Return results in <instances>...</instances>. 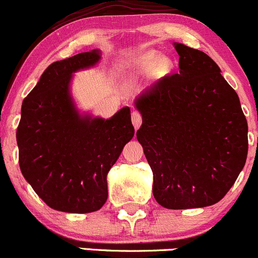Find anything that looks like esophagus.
I'll return each instance as SVG.
<instances>
[{
    "label": "esophagus",
    "instance_id": "34e87169",
    "mask_svg": "<svg viewBox=\"0 0 258 258\" xmlns=\"http://www.w3.org/2000/svg\"><path fill=\"white\" fill-rule=\"evenodd\" d=\"M132 123L135 129H139V126L142 125V115H140L139 111L134 110L132 113Z\"/></svg>",
    "mask_w": 258,
    "mask_h": 258
}]
</instances>
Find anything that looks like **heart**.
<instances>
[{"label":"heart","mask_w":258,"mask_h":258,"mask_svg":"<svg viewBox=\"0 0 258 258\" xmlns=\"http://www.w3.org/2000/svg\"><path fill=\"white\" fill-rule=\"evenodd\" d=\"M160 62V56L155 52H147L144 55L140 56L137 60V62H134V65L132 66V70L130 73L134 74H150L155 68H157L158 63Z\"/></svg>","instance_id":"heart-1"}]
</instances>
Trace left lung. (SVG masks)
Wrapping results in <instances>:
<instances>
[{
	"label": "left lung",
	"mask_w": 258,
	"mask_h": 258,
	"mask_svg": "<svg viewBox=\"0 0 258 258\" xmlns=\"http://www.w3.org/2000/svg\"><path fill=\"white\" fill-rule=\"evenodd\" d=\"M179 73L137 96V132L153 170V196L168 210L219 202L243 169L247 120L236 91L203 51L174 42Z\"/></svg>",
	"instance_id": "left-lung-1"
}]
</instances>
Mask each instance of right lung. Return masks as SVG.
Instances as JSON below:
<instances>
[{"label":"right lung","instance_id":"obj_1","mask_svg":"<svg viewBox=\"0 0 258 258\" xmlns=\"http://www.w3.org/2000/svg\"><path fill=\"white\" fill-rule=\"evenodd\" d=\"M99 48L52 62L24 99L17 128L22 175L52 210L90 213L108 200V175L134 137L129 106L111 118L81 113L71 94L74 74L94 68Z\"/></svg>","mask_w":258,"mask_h":258}]
</instances>
